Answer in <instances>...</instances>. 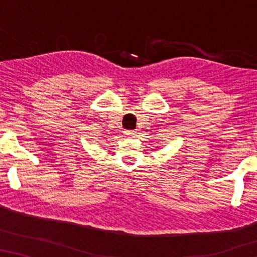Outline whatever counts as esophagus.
I'll return each instance as SVG.
<instances>
[{
	"label": "esophagus",
	"instance_id": "1",
	"mask_svg": "<svg viewBox=\"0 0 257 257\" xmlns=\"http://www.w3.org/2000/svg\"><path fill=\"white\" fill-rule=\"evenodd\" d=\"M136 131H133V130H126V131H124V135L126 136V137H133V136H136Z\"/></svg>",
	"mask_w": 257,
	"mask_h": 257
}]
</instances>
